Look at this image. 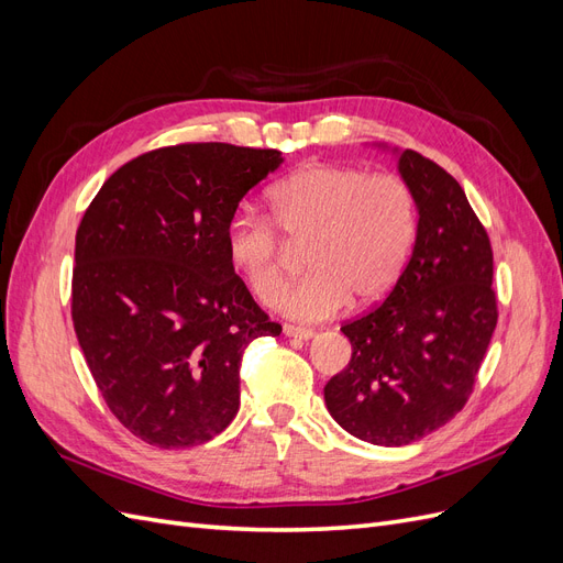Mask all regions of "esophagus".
<instances>
[{
	"label": "esophagus",
	"instance_id": "1",
	"mask_svg": "<svg viewBox=\"0 0 563 563\" xmlns=\"http://www.w3.org/2000/svg\"><path fill=\"white\" fill-rule=\"evenodd\" d=\"M284 333L288 338H298V340H308L314 335L312 329H305V327H296V323H284Z\"/></svg>",
	"mask_w": 563,
	"mask_h": 563
}]
</instances>
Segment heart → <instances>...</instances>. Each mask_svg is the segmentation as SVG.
Segmentation results:
<instances>
[{
  "instance_id": "heart-1",
  "label": "heart",
  "mask_w": 563,
  "mask_h": 563,
  "mask_svg": "<svg viewBox=\"0 0 563 563\" xmlns=\"http://www.w3.org/2000/svg\"><path fill=\"white\" fill-rule=\"evenodd\" d=\"M267 214L240 211L225 228L230 265L249 291L272 302L286 275L288 246L305 244L310 272L277 298L288 317L317 321L383 300L411 255L418 207L397 174L312 164L267 190Z\"/></svg>"
}]
</instances>
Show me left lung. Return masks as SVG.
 Wrapping results in <instances>:
<instances>
[{"instance_id":"obj_1","label":"left lung","mask_w":563,"mask_h":563,"mask_svg":"<svg viewBox=\"0 0 563 563\" xmlns=\"http://www.w3.org/2000/svg\"><path fill=\"white\" fill-rule=\"evenodd\" d=\"M418 236L387 298L347 319L350 364L323 387L340 428L376 446H406L467 404L498 323L493 249L460 183L404 150Z\"/></svg>"}]
</instances>
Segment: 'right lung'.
Here are the masks:
<instances>
[{
	"label": "right lung",
	"mask_w": 563,
	"mask_h": 563,
	"mask_svg": "<svg viewBox=\"0 0 563 563\" xmlns=\"http://www.w3.org/2000/svg\"><path fill=\"white\" fill-rule=\"evenodd\" d=\"M279 150L180 143L103 183L75 236L73 323L112 416L157 449H190L240 411V368L282 327L234 275L225 228Z\"/></svg>",
	"instance_id": "obj_1"
}]
</instances>
